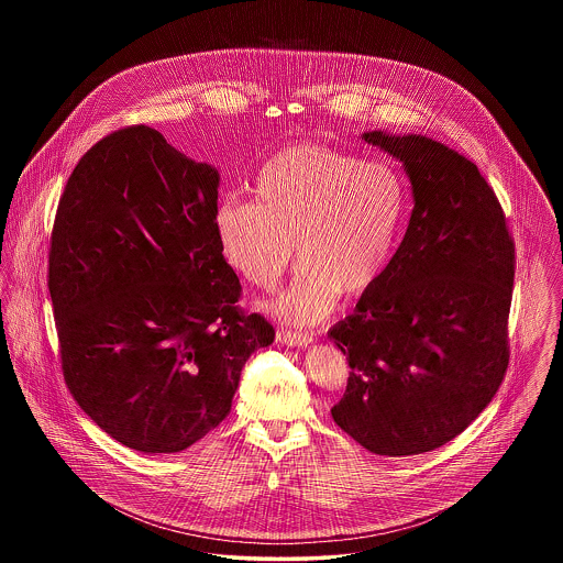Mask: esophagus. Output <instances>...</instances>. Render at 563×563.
<instances>
[{"mask_svg":"<svg viewBox=\"0 0 563 563\" xmlns=\"http://www.w3.org/2000/svg\"><path fill=\"white\" fill-rule=\"evenodd\" d=\"M278 342L285 346H295V349H303L312 342V335L301 333V331H278Z\"/></svg>","mask_w":563,"mask_h":563,"instance_id":"34e87169","label":"esophagus"}]
</instances>
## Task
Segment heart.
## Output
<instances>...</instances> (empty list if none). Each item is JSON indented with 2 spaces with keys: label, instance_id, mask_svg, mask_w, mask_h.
Returning <instances> with one entry per match:
<instances>
[{
  "label": "heart",
  "instance_id": "obj_1",
  "mask_svg": "<svg viewBox=\"0 0 563 563\" xmlns=\"http://www.w3.org/2000/svg\"><path fill=\"white\" fill-rule=\"evenodd\" d=\"M251 194L253 202H219L214 232L225 262L264 291L291 268L295 244L303 266L276 301L283 321H322L340 294H367L388 268L405 213V188L390 164L294 145L260 166Z\"/></svg>",
  "mask_w": 563,
  "mask_h": 563
}]
</instances>
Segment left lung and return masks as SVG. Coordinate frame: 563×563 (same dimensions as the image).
I'll return each instance as SVG.
<instances>
[{"instance_id":"1","label":"left lung","mask_w":563,"mask_h":563,"mask_svg":"<svg viewBox=\"0 0 563 563\" xmlns=\"http://www.w3.org/2000/svg\"><path fill=\"white\" fill-rule=\"evenodd\" d=\"M402 162L413 211L397 253L329 338L349 358L335 424L379 455L466 429L509 367L515 242L479 168L422 134H363Z\"/></svg>"}]
</instances>
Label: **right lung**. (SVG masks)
Instances as JSON below:
<instances>
[{"mask_svg": "<svg viewBox=\"0 0 563 563\" xmlns=\"http://www.w3.org/2000/svg\"><path fill=\"white\" fill-rule=\"evenodd\" d=\"M219 173L156 129L103 136L60 194L48 289L65 384L143 454L188 450L230 413L242 367L274 342L246 314L217 232Z\"/></svg>", "mask_w": 563, "mask_h": 563, "instance_id": "1", "label": "right lung"}]
</instances>
